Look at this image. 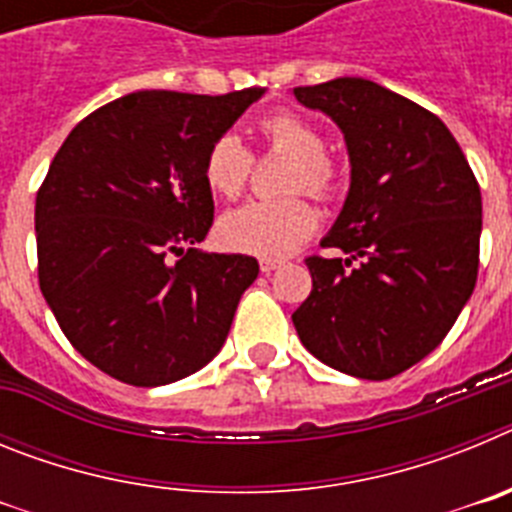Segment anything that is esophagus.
<instances>
[{
  "instance_id": "1",
  "label": "esophagus",
  "mask_w": 512,
  "mask_h": 512,
  "mask_svg": "<svg viewBox=\"0 0 512 512\" xmlns=\"http://www.w3.org/2000/svg\"><path fill=\"white\" fill-rule=\"evenodd\" d=\"M259 266H261V271H264V274H271V271H277V269H279V261H274V259H261Z\"/></svg>"
}]
</instances>
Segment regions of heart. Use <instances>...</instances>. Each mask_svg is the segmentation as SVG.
I'll return each instance as SVG.
<instances>
[{"instance_id": "1", "label": "heart", "mask_w": 512, "mask_h": 512, "mask_svg": "<svg viewBox=\"0 0 512 512\" xmlns=\"http://www.w3.org/2000/svg\"><path fill=\"white\" fill-rule=\"evenodd\" d=\"M259 133L269 148L287 153L292 161L284 174V189H305L312 197H330L336 192L341 171L333 158L323 153V135L315 125L295 112H274L259 120ZM253 156L235 133L217 135L205 153L207 187L225 200H235L251 179ZM318 228V212L302 194H287L279 200H251L225 212L217 233L220 241L238 253L282 259L310 238Z\"/></svg>"}]
</instances>
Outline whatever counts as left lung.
Returning <instances> with one entry per match:
<instances>
[{
    "mask_svg": "<svg viewBox=\"0 0 512 512\" xmlns=\"http://www.w3.org/2000/svg\"><path fill=\"white\" fill-rule=\"evenodd\" d=\"M292 94L336 122L351 161L348 197L323 238L348 259L305 261L312 292L292 323L323 364L390 379L431 354L472 297L479 184L433 112L374 81L341 76Z\"/></svg>",
    "mask_w": 512,
    "mask_h": 512,
    "instance_id": "left-lung-1",
    "label": "left lung"
}]
</instances>
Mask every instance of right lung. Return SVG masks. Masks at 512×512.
<instances>
[{
	"mask_svg": "<svg viewBox=\"0 0 512 512\" xmlns=\"http://www.w3.org/2000/svg\"><path fill=\"white\" fill-rule=\"evenodd\" d=\"M261 94H125L58 148L35 197L40 292L104 374L158 387L223 348L259 261L197 248L215 212L202 164Z\"/></svg>",
	"mask_w": 512,
	"mask_h": 512,
	"instance_id": "obj_1",
	"label": "right lung"
}]
</instances>
